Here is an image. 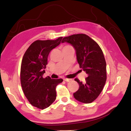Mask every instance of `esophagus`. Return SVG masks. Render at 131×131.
I'll list each match as a JSON object with an SVG mask.
<instances>
[{
	"instance_id": "34e87169",
	"label": "esophagus",
	"mask_w": 131,
	"mask_h": 131,
	"mask_svg": "<svg viewBox=\"0 0 131 131\" xmlns=\"http://www.w3.org/2000/svg\"><path fill=\"white\" fill-rule=\"evenodd\" d=\"M63 80H64V81L67 82H70V81H72V79H67V78H64V79H63Z\"/></svg>"
}]
</instances>
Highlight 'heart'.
I'll use <instances>...</instances> for the list:
<instances>
[{"instance_id": "obj_1", "label": "heart", "mask_w": 131, "mask_h": 131, "mask_svg": "<svg viewBox=\"0 0 131 131\" xmlns=\"http://www.w3.org/2000/svg\"><path fill=\"white\" fill-rule=\"evenodd\" d=\"M70 47V46H68V45H67V46H66V47Z\"/></svg>"}]
</instances>
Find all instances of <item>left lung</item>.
<instances>
[{"label":"left lung","mask_w":131,"mask_h":131,"mask_svg":"<svg viewBox=\"0 0 131 131\" xmlns=\"http://www.w3.org/2000/svg\"><path fill=\"white\" fill-rule=\"evenodd\" d=\"M65 42L74 47L80 68L88 74L84 83L75 79L79 88L74 97L82 103H91L101 93L106 81V63L102 50L94 40L84 34L66 37L61 41Z\"/></svg>","instance_id":"left-lung-1"}]
</instances>
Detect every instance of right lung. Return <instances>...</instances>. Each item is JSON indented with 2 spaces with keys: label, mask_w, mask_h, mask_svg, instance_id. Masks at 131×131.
<instances>
[{
  "label": "right lung",
  "mask_w": 131,
  "mask_h": 131,
  "mask_svg": "<svg viewBox=\"0 0 131 131\" xmlns=\"http://www.w3.org/2000/svg\"><path fill=\"white\" fill-rule=\"evenodd\" d=\"M62 38L35 41L23 57L20 73L22 90L30 104L38 109L47 108L54 101L56 87L63 81L62 79L42 77L49 52L60 43Z\"/></svg>",
  "instance_id": "obj_1"
}]
</instances>
